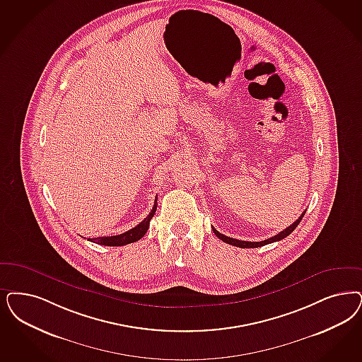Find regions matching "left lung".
Instances as JSON below:
<instances>
[{
	"instance_id": "obj_1",
	"label": "left lung",
	"mask_w": 362,
	"mask_h": 362,
	"mask_svg": "<svg viewBox=\"0 0 362 362\" xmlns=\"http://www.w3.org/2000/svg\"><path fill=\"white\" fill-rule=\"evenodd\" d=\"M305 212L306 211L302 212V215L299 216L298 219H297L293 225L288 226V227H286L284 231H281L279 234H276L274 237L269 238V239H264L262 242H247V240H239V239H234V238L226 237L223 234H221L218 230H215L214 227H212V231H214V234H215L216 237L219 238L221 240H223V242L228 243V245H231V246H237V247H240V249H255V247H261V246L269 245V243H273V242H276V240H281V239L286 238L287 235H290V234L297 228V226H298L299 222L302 221V218H303Z\"/></svg>"
}]
</instances>
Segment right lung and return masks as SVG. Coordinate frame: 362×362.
I'll list each match as a JSON object with an SVG mask.
<instances>
[{"mask_svg":"<svg viewBox=\"0 0 362 362\" xmlns=\"http://www.w3.org/2000/svg\"><path fill=\"white\" fill-rule=\"evenodd\" d=\"M156 206H158V199H155V204L151 210L150 215L147 218H144L143 222H140L136 227L128 230L127 233H123L120 235H113V237H99V238H89L88 240L90 242H95V243H99L103 246H124L128 243H134L139 239L146 235L148 227H150V221L152 219V216L155 215L156 211Z\"/></svg>","mask_w":362,"mask_h":362,"instance_id":"obj_1","label":"right lung"}]
</instances>
